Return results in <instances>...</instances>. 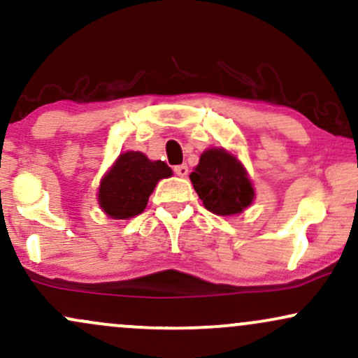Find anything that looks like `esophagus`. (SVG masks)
I'll return each mask as SVG.
<instances>
[{
	"label": "esophagus",
	"instance_id": "obj_1",
	"mask_svg": "<svg viewBox=\"0 0 358 358\" xmlns=\"http://www.w3.org/2000/svg\"><path fill=\"white\" fill-rule=\"evenodd\" d=\"M173 171L178 176H187L188 175V166L187 165H176L173 168Z\"/></svg>",
	"mask_w": 358,
	"mask_h": 358
}]
</instances>
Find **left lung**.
I'll return each mask as SVG.
<instances>
[{"instance_id": "obj_1", "label": "left lung", "mask_w": 358, "mask_h": 358, "mask_svg": "<svg viewBox=\"0 0 358 358\" xmlns=\"http://www.w3.org/2000/svg\"><path fill=\"white\" fill-rule=\"evenodd\" d=\"M190 180L205 208L217 215L241 213L254 199L245 170L225 150L205 151Z\"/></svg>"}]
</instances>
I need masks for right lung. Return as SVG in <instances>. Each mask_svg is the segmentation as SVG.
Segmentation results:
<instances>
[{
	"label": "right lung",
	"instance_id": "right-lung-1",
	"mask_svg": "<svg viewBox=\"0 0 358 358\" xmlns=\"http://www.w3.org/2000/svg\"><path fill=\"white\" fill-rule=\"evenodd\" d=\"M171 168L165 162H151L139 151H127L116 159L102 178L99 203L113 219H129L146 208L158 180L168 178Z\"/></svg>",
	"mask_w": 358,
	"mask_h": 358
}]
</instances>
